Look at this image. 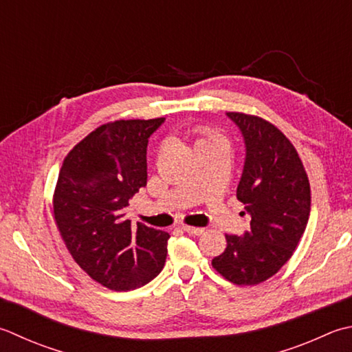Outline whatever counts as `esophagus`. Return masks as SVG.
Masks as SVG:
<instances>
[{"label": "esophagus", "instance_id": "obj_1", "mask_svg": "<svg viewBox=\"0 0 352 352\" xmlns=\"http://www.w3.org/2000/svg\"><path fill=\"white\" fill-rule=\"evenodd\" d=\"M182 229L186 233H190V235H195V236L203 235V232H204V229H201V227H194V226H182Z\"/></svg>", "mask_w": 352, "mask_h": 352}]
</instances>
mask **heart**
<instances>
[{
	"mask_svg": "<svg viewBox=\"0 0 352 352\" xmlns=\"http://www.w3.org/2000/svg\"><path fill=\"white\" fill-rule=\"evenodd\" d=\"M189 135L194 139V146L195 149L203 146V144H208V143H212V142H218L221 140L223 142V137L219 135L218 133H215V131L208 128V126H203V125H195L189 128Z\"/></svg>",
	"mask_w": 352,
	"mask_h": 352,
	"instance_id": "obj_1",
	"label": "heart"
}]
</instances>
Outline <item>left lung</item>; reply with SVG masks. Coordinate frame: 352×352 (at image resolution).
Returning a JSON list of instances; mask_svg holds the SVG:
<instances>
[{
  "label": "left lung",
  "mask_w": 352,
  "mask_h": 352,
  "mask_svg": "<svg viewBox=\"0 0 352 352\" xmlns=\"http://www.w3.org/2000/svg\"><path fill=\"white\" fill-rule=\"evenodd\" d=\"M245 142L236 198L252 217L244 236L226 235L227 247L212 267L236 285H258L293 256L311 209V189L298 151L263 117L227 113Z\"/></svg>",
  "instance_id": "1"
}]
</instances>
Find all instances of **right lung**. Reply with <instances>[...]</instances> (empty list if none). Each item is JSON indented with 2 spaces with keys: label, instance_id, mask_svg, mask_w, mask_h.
<instances>
[{
  "label": "right lung",
  "instance_id": "obj_1",
  "mask_svg": "<svg viewBox=\"0 0 352 352\" xmlns=\"http://www.w3.org/2000/svg\"><path fill=\"white\" fill-rule=\"evenodd\" d=\"M164 122L116 120L91 131L67 154L53 194V215L67 250L93 280L135 290L162 272L169 233L125 218L146 186L148 139Z\"/></svg>",
  "mask_w": 352,
  "mask_h": 352
}]
</instances>
